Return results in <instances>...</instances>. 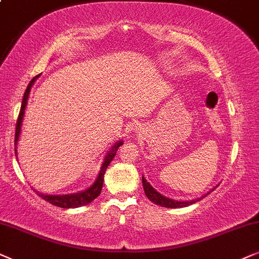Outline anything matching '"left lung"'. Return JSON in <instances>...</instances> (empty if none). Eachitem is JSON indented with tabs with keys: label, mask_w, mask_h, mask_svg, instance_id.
<instances>
[{
	"label": "left lung",
	"mask_w": 259,
	"mask_h": 259,
	"mask_svg": "<svg viewBox=\"0 0 259 259\" xmlns=\"http://www.w3.org/2000/svg\"><path fill=\"white\" fill-rule=\"evenodd\" d=\"M142 184H143V188H144V193H146L147 198L150 200L151 202H154V204L156 205H160L162 206V207H168V208H179V207H186V206H189L192 204H194V202L199 201V200H201V198H204V196H206L207 194H209L211 192L206 193V194L204 196H201V198L199 199H194V200H187V201H178V200H173V199H169L167 198V196L162 195L158 193L157 191H155V189L151 187L149 182H148L146 179L142 178Z\"/></svg>",
	"instance_id": "1"
}]
</instances>
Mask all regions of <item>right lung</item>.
<instances>
[{
  "label": "right lung",
  "instance_id": "right-lung-1",
  "mask_svg": "<svg viewBox=\"0 0 259 259\" xmlns=\"http://www.w3.org/2000/svg\"><path fill=\"white\" fill-rule=\"evenodd\" d=\"M37 77H39V75L34 77L32 80L29 81V84H28V86H27V89L25 91V95H23L21 110H20L19 117H17V122H16L15 146L17 144V141H19L20 132H21V124H22L23 115H25V109H26V105H27V101H28L30 88H32L34 81L36 80ZM122 144H123L122 141H118V142H117L115 146L111 148V150H110L109 153L105 155L104 162H103V164L101 167V171H99L97 180H96L94 184L90 186L88 189H85V191L79 192V193H73V194H66V195H46V194H42V193H39L37 191H35L36 194L41 196V198H42L44 200H46V201L50 202V204L54 205V206H58V207H61V208H75V207H80V206L90 204V202L94 201V200L97 198L99 194H101L106 168L109 167L110 162L113 160V157H115L116 151L118 150V148L122 146ZM16 153H17V151L15 149V154Z\"/></svg>",
  "mask_w": 259,
  "mask_h": 259
}]
</instances>
